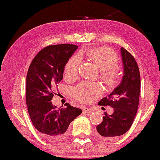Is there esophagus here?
Returning <instances> with one entry per match:
<instances>
[{
    "label": "esophagus",
    "instance_id": "obj_1",
    "mask_svg": "<svg viewBox=\"0 0 160 160\" xmlns=\"http://www.w3.org/2000/svg\"><path fill=\"white\" fill-rule=\"evenodd\" d=\"M83 112L87 113V114H91V113L93 112V110L92 109H90V108H88V107L83 108Z\"/></svg>",
    "mask_w": 160,
    "mask_h": 160
}]
</instances>
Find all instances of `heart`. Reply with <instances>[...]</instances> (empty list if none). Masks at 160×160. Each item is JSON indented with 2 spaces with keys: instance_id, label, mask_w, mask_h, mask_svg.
Returning <instances> with one entry per match:
<instances>
[{
  "instance_id": "1",
  "label": "heart",
  "mask_w": 160,
  "mask_h": 160,
  "mask_svg": "<svg viewBox=\"0 0 160 160\" xmlns=\"http://www.w3.org/2000/svg\"><path fill=\"white\" fill-rule=\"evenodd\" d=\"M100 71H102V78L105 83L110 87H114L119 82L121 74L117 64L118 57L114 51L105 47L90 48L85 52ZM81 63L78 55H73L66 63L65 73L68 77H73L78 72ZM102 90L97 83L82 82L73 88V95L80 102L89 103L94 101L102 94Z\"/></svg>"
}]
</instances>
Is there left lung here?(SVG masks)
Here are the masks:
<instances>
[{
    "mask_svg": "<svg viewBox=\"0 0 160 160\" xmlns=\"http://www.w3.org/2000/svg\"><path fill=\"white\" fill-rule=\"evenodd\" d=\"M123 63V77L119 85L111 94L98 103L100 106H110L112 114L105 112L102 122L97 130L106 139L117 138L128 131L138 109L140 94V74L138 65L131 53L123 47L120 49Z\"/></svg>",
    "mask_w": 160,
    "mask_h": 160,
    "instance_id": "1",
    "label": "left lung"
}]
</instances>
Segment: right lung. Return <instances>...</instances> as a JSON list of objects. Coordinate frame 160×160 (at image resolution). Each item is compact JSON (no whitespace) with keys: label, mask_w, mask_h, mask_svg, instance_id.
<instances>
[{"label":"right lung","mask_w":160,"mask_h":160,"mask_svg":"<svg viewBox=\"0 0 160 160\" xmlns=\"http://www.w3.org/2000/svg\"><path fill=\"white\" fill-rule=\"evenodd\" d=\"M78 46L58 44L43 48L35 56L26 76V104L33 126L44 139L61 141L82 110L68 103L59 109L51 102L53 90L62 80L65 66Z\"/></svg>","instance_id":"obj_1"}]
</instances>
